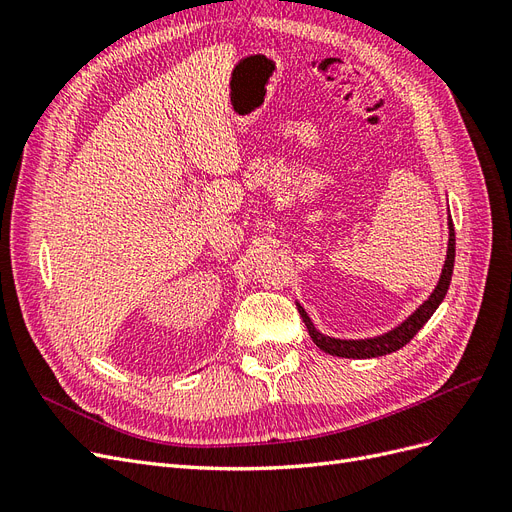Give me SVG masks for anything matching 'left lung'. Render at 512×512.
<instances>
[{
    "label": "left lung",
    "mask_w": 512,
    "mask_h": 512,
    "mask_svg": "<svg viewBox=\"0 0 512 512\" xmlns=\"http://www.w3.org/2000/svg\"><path fill=\"white\" fill-rule=\"evenodd\" d=\"M448 252H446V260H444V269L440 275V282L436 286V290L431 292V297L416 309V312L399 324L397 329L384 333L380 337H371V339H335V337H327L316 331V327L309 320V316L305 314V309L301 305L299 307V314L305 322V327L312 335L314 344L329 352L333 356H344V359H374V356H384V354H391L399 348H404L410 339L423 329V324L433 316L436 312L438 305L442 303V299L446 297V290L451 286V277H453V267H455V228H453V220H448Z\"/></svg>",
    "instance_id": "left-lung-1"
}]
</instances>
